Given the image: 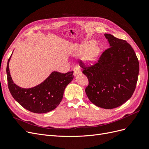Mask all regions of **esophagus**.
Returning <instances> with one entry per match:
<instances>
[{"label":"esophagus","mask_w":149,"mask_h":149,"mask_svg":"<svg viewBox=\"0 0 149 149\" xmlns=\"http://www.w3.org/2000/svg\"><path fill=\"white\" fill-rule=\"evenodd\" d=\"M73 71H74V76L78 75V74L80 73V71H79V68L78 66H75L73 68Z\"/></svg>","instance_id":"1"}]
</instances>
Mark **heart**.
Masks as SVG:
<instances>
[{
    "label": "heart",
    "instance_id": "heart-1",
    "mask_svg": "<svg viewBox=\"0 0 149 149\" xmlns=\"http://www.w3.org/2000/svg\"><path fill=\"white\" fill-rule=\"evenodd\" d=\"M91 45V43H90L83 45L81 48L79 49L76 52V53H75V55L78 56H83L86 52V51L88 48ZM99 52H100V48H99V47L96 46L94 47L85 54V55L84 56V60L86 63H88V64L93 63L96 61V58L99 55Z\"/></svg>",
    "mask_w": 149,
    "mask_h": 149
}]
</instances>
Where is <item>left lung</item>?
<instances>
[{
    "label": "left lung",
    "mask_w": 149,
    "mask_h": 149,
    "mask_svg": "<svg viewBox=\"0 0 149 149\" xmlns=\"http://www.w3.org/2000/svg\"><path fill=\"white\" fill-rule=\"evenodd\" d=\"M109 47L98 63L88 68L80 65L87 76L85 89L94 105L106 109L118 107L131 97L137 82L139 63L136 53L125 40L105 33Z\"/></svg>",
    "instance_id": "1"
}]
</instances>
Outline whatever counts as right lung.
<instances>
[{
    "mask_svg": "<svg viewBox=\"0 0 149 149\" xmlns=\"http://www.w3.org/2000/svg\"><path fill=\"white\" fill-rule=\"evenodd\" d=\"M11 56L8 60L6 71L8 89L14 100L34 113H46L55 109L61 101L67 85L74 78L73 71L65 74L53 71L40 84L31 88H23L13 83L11 77L9 70Z\"/></svg>",
    "mask_w": 149,
    "mask_h": 149,
    "instance_id": "1",
    "label": "right lung"
}]
</instances>
